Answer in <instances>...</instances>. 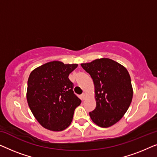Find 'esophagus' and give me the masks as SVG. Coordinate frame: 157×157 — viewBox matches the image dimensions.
I'll return each mask as SVG.
<instances>
[{
	"label": "esophagus",
	"instance_id": "esophagus-1",
	"mask_svg": "<svg viewBox=\"0 0 157 157\" xmlns=\"http://www.w3.org/2000/svg\"><path fill=\"white\" fill-rule=\"evenodd\" d=\"M86 94L85 93H83L82 95H81V98H82V99L84 100L85 98H86Z\"/></svg>",
	"mask_w": 157,
	"mask_h": 157
}]
</instances>
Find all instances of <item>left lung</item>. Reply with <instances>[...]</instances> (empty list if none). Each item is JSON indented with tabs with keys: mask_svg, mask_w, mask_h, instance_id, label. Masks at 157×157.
Segmentation results:
<instances>
[{
	"mask_svg": "<svg viewBox=\"0 0 157 157\" xmlns=\"http://www.w3.org/2000/svg\"><path fill=\"white\" fill-rule=\"evenodd\" d=\"M81 66L93 79L96 109L89 112L92 121L103 128L117 124L128 110L133 98L131 77L126 68L107 58Z\"/></svg>",
	"mask_w": 157,
	"mask_h": 157,
	"instance_id": "8db88e82",
	"label": "left lung"
}]
</instances>
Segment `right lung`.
I'll list each match as a JSON object with an SVG mask.
<instances>
[{
	"label": "right lung",
	"mask_w": 157,
	"mask_h": 157,
	"mask_svg": "<svg viewBox=\"0 0 157 157\" xmlns=\"http://www.w3.org/2000/svg\"><path fill=\"white\" fill-rule=\"evenodd\" d=\"M78 64L53 61L36 68L28 79L26 98L34 117L46 129L60 132L70 126L81 101L68 76Z\"/></svg>",
	"instance_id": "add662e5"
}]
</instances>
